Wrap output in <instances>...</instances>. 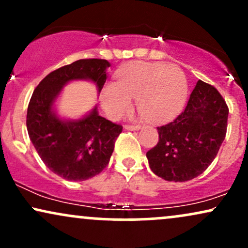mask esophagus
<instances>
[{
  "instance_id": "obj_1",
  "label": "esophagus",
  "mask_w": 248,
  "mask_h": 248,
  "mask_svg": "<svg viewBox=\"0 0 248 248\" xmlns=\"http://www.w3.org/2000/svg\"><path fill=\"white\" fill-rule=\"evenodd\" d=\"M140 124H124V129L127 130H138L140 129Z\"/></svg>"
}]
</instances>
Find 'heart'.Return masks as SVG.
<instances>
[{
    "label": "heart",
    "instance_id": "obj_1",
    "mask_svg": "<svg viewBox=\"0 0 248 248\" xmlns=\"http://www.w3.org/2000/svg\"><path fill=\"white\" fill-rule=\"evenodd\" d=\"M186 96V73L177 65L136 62L119 71L116 84L105 85L101 105L110 118L118 119L132 108L134 98L146 120L163 122L181 112Z\"/></svg>",
    "mask_w": 248,
    "mask_h": 248
}]
</instances>
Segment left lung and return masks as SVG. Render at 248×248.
I'll use <instances>...</instances> for the list:
<instances>
[{"mask_svg":"<svg viewBox=\"0 0 248 248\" xmlns=\"http://www.w3.org/2000/svg\"><path fill=\"white\" fill-rule=\"evenodd\" d=\"M229 107L211 85L198 80L186 109L157 127L158 142L147 153L152 171L169 182H186L207 169L227 129Z\"/></svg>","mask_w":248,"mask_h":248,"instance_id":"8db88e82","label":"left lung"}]
</instances>
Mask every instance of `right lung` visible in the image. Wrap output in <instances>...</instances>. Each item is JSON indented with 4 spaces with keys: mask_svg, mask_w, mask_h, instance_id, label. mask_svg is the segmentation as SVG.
Instances as JSON below:
<instances>
[{
    "mask_svg": "<svg viewBox=\"0 0 248 248\" xmlns=\"http://www.w3.org/2000/svg\"><path fill=\"white\" fill-rule=\"evenodd\" d=\"M105 59H80L49 73L33 91L27 113L29 138L52 172L67 181H85L106 168L122 126L99 115L96 107L78 120H64L53 110L62 88L72 80H91L104 87Z\"/></svg>",
    "mask_w": 248,
    "mask_h": 248,
    "instance_id": "1",
    "label": "right lung"
}]
</instances>
